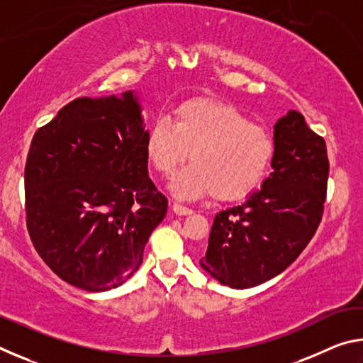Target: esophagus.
<instances>
[{
  "label": "esophagus",
  "mask_w": 363,
  "mask_h": 363,
  "mask_svg": "<svg viewBox=\"0 0 363 363\" xmlns=\"http://www.w3.org/2000/svg\"><path fill=\"white\" fill-rule=\"evenodd\" d=\"M173 211L177 214V216H189V214H192L194 211L190 210V208L179 205V203H174L173 205Z\"/></svg>",
  "instance_id": "34e87169"
}]
</instances>
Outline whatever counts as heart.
Returning <instances> with one entry per match:
<instances>
[{
    "instance_id": "heart-1",
    "label": "heart",
    "mask_w": 363,
    "mask_h": 363,
    "mask_svg": "<svg viewBox=\"0 0 363 363\" xmlns=\"http://www.w3.org/2000/svg\"><path fill=\"white\" fill-rule=\"evenodd\" d=\"M274 152V139L262 126L213 99L179 104L173 123L157 118L145 136V155L160 174L173 176L187 157L192 162L169 184L181 200L211 194L223 201L243 199L264 179Z\"/></svg>"
}]
</instances>
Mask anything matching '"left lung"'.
<instances>
[{"instance_id":"obj_1","label":"left lung","mask_w":363,"mask_h":363,"mask_svg":"<svg viewBox=\"0 0 363 363\" xmlns=\"http://www.w3.org/2000/svg\"><path fill=\"white\" fill-rule=\"evenodd\" d=\"M272 173L242 205L219 211L200 266L237 290L261 285L290 266L320 224L328 181L323 138L290 110L274 126Z\"/></svg>"}]
</instances>
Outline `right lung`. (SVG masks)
<instances>
[{"label": "right lung", "mask_w": 363, "mask_h": 363, "mask_svg": "<svg viewBox=\"0 0 363 363\" xmlns=\"http://www.w3.org/2000/svg\"><path fill=\"white\" fill-rule=\"evenodd\" d=\"M134 91L79 97L35 133L26 163L27 229L60 279L107 291L136 272L168 200L147 171Z\"/></svg>", "instance_id": "1"}]
</instances>
